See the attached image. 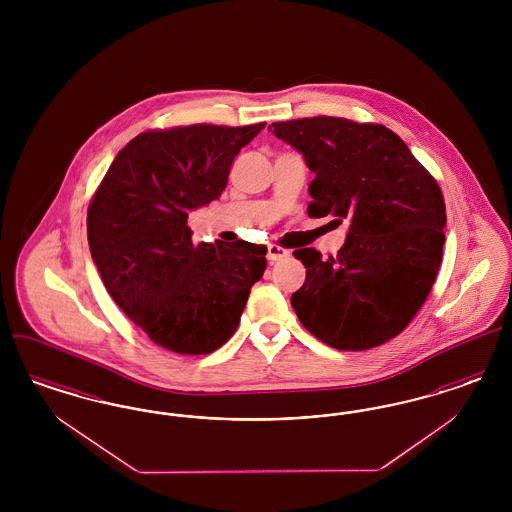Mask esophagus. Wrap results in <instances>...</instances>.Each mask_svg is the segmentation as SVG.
Returning <instances> with one entry per match:
<instances>
[{
  "instance_id": "1",
  "label": "esophagus",
  "mask_w": 512,
  "mask_h": 512,
  "mask_svg": "<svg viewBox=\"0 0 512 512\" xmlns=\"http://www.w3.org/2000/svg\"><path fill=\"white\" fill-rule=\"evenodd\" d=\"M288 255H290V249H286V247H280L276 244H270L267 247V259L270 263H276V261L288 257Z\"/></svg>"
}]
</instances>
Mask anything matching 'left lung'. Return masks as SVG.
<instances>
[{
  "label": "left lung",
  "mask_w": 512,
  "mask_h": 512,
  "mask_svg": "<svg viewBox=\"0 0 512 512\" xmlns=\"http://www.w3.org/2000/svg\"><path fill=\"white\" fill-rule=\"evenodd\" d=\"M272 128L315 172L309 215L349 222L338 255L293 251L307 268L292 295L295 315L340 351L395 338L424 305L441 265L447 217L436 178L382 124L313 117Z\"/></svg>",
  "instance_id": "left-lung-1"
}]
</instances>
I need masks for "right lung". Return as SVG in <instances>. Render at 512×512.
<instances>
[{
    "instance_id": "1",
    "label": "right lung",
    "mask_w": 512,
    "mask_h": 512,
    "mask_svg": "<svg viewBox=\"0 0 512 512\" xmlns=\"http://www.w3.org/2000/svg\"><path fill=\"white\" fill-rule=\"evenodd\" d=\"M265 122L147 130L122 147L88 207V244L109 295L149 340L207 355L236 332L267 247L194 244L188 215L226 188Z\"/></svg>"
}]
</instances>
